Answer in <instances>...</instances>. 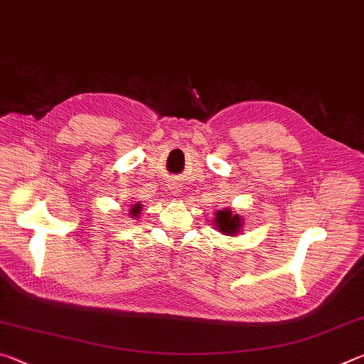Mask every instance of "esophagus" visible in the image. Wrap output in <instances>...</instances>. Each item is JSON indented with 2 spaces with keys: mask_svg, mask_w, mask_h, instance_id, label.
<instances>
[{
  "mask_svg": "<svg viewBox=\"0 0 364 364\" xmlns=\"http://www.w3.org/2000/svg\"><path fill=\"white\" fill-rule=\"evenodd\" d=\"M171 191H173V194H176V193H178V189H176V186H173V188H171Z\"/></svg>",
  "mask_w": 364,
  "mask_h": 364,
  "instance_id": "esophagus-1",
  "label": "esophagus"
}]
</instances>
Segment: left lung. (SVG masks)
I'll return each mask as SVG.
<instances>
[{
	"label": "left lung",
	"mask_w": 364,
	"mask_h": 364,
	"mask_svg": "<svg viewBox=\"0 0 364 364\" xmlns=\"http://www.w3.org/2000/svg\"><path fill=\"white\" fill-rule=\"evenodd\" d=\"M241 221L242 218H239V215H232L231 210H218L215 213L213 225L217 230H220V232L236 236L241 230Z\"/></svg>",
	"instance_id": "8db88e82"
}]
</instances>
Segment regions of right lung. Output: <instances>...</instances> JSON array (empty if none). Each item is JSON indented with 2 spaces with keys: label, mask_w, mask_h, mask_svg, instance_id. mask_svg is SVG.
<instances>
[{
  "label": "right lung",
  "mask_w": 364,
  "mask_h": 364,
  "mask_svg": "<svg viewBox=\"0 0 364 364\" xmlns=\"http://www.w3.org/2000/svg\"><path fill=\"white\" fill-rule=\"evenodd\" d=\"M139 213H141V204H134V205L130 208V215L134 218V217H138Z\"/></svg>",
  "instance_id": "right-lung-1"
}]
</instances>
